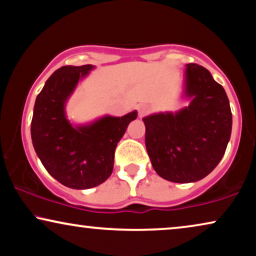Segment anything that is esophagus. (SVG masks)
<instances>
[{"label":"esophagus","mask_w":256,"mask_h":256,"mask_svg":"<svg viewBox=\"0 0 256 256\" xmlns=\"http://www.w3.org/2000/svg\"><path fill=\"white\" fill-rule=\"evenodd\" d=\"M148 112V108L146 105H139L138 106V116L139 117H144V116Z\"/></svg>","instance_id":"esophagus-1"}]
</instances>
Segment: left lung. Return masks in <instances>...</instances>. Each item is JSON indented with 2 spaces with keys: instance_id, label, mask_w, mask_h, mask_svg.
<instances>
[{
  "instance_id": "1",
  "label": "left lung",
  "mask_w": 256,
  "mask_h": 256,
  "mask_svg": "<svg viewBox=\"0 0 256 256\" xmlns=\"http://www.w3.org/2000/svg\"><path fill=\"white\" fill-rule=\"evenodd\" d=\"M184 97L188 106L142 118L145 145L154 171L172 182L208 176L222 159L232 132V112L224 88L207 69L186 64Z\"/></svg>"
}]
</instances>
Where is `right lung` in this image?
Returning a JSON list of instances; mask_svg holds the SVG:
<instances>
[{
    "mask_svg": "<svg viewBox=\"0 0 256 256\" xmlns=\"http://www.w3.org/2000/svg\"><path fill=\"white\" fill-rule=\"evenodd\" d=\"M94 69L91 64L60 68L46 82L34 106L32 139L36 154L49 174L74 190L92 188L111 176L117 144L138 116L132 111L122 117L104 116L90 124H71L66 102L78 82Z\"/></svg>",
    "mask_w": 256,
    "mask_h": 256,
    "instance_id": "add662e5",
    "label": "right lung"
}]
</instances>
